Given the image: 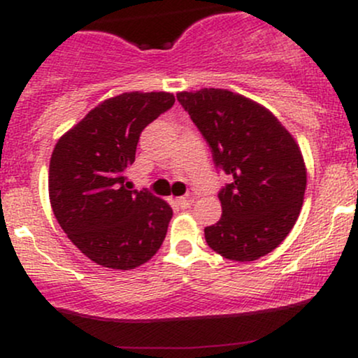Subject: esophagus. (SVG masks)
<instances>
[{
	"instance_id": "esophagus-1",
	"label": "esophagus",
	"mask_w": 358,
	"mask_h": 358,
	"mask_svg": "<svg viewBox=\"0 0 358 358\" xmlns=\"http://www.w3.org/2000/svg\"><path fill=\"white\" fill-rule=\"evenodd\" d=\"M192 200L188 199V196H180V199H176V203H178V207L182 208H187L188 205H190Z\"/></svg>"
}]
</instances>
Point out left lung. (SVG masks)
<instances>
[{"label": "left lung", "mask_w": 358, "mask_h": 358, "mask_svg": "<svg viewBox=\"0 0 358 358\" xmlns=\"http://www.w3.org/2000/svg\"><path fill=\"white\" fill-rule=\"evenodd\" d=\"M176 99L212 148L231 183L219 193L222 217L205 227L208 248L249 262L266 256L296 224L306 165L293 134L259 102L227 89L183 90Z\"/></svg>", "instance_id": "8db88e82"}]
</instances>
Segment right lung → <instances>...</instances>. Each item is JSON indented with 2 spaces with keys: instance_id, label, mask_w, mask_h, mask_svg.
Segmentation results:
<instances>
[{
  "instance_id": "1",
  "label": "right lung",
  "mask_w": 358,
  "mask_h": 358,
  "mask_svg": "<svg viewBox=\"0 0 358 358\" xmlns=\"http://www.w3.org/2000/svg\"><path fill=\"white\" fill-rule=\"evenodd\" d=\"M175 102L170 92H122L102 101L57 141L48 168L55 219L77 249L102 268L145 264L165 241L173 210L129 190L139 134Z\"/></svg>"
}]
</instances>
